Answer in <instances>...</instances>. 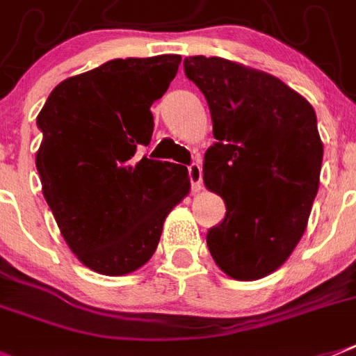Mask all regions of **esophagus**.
<instances>
[{"label": "esophagus", "mask_w": 356, "mask_h": 356, "mask_svg": "<svg viewBox=\"0 0 356 356\" xmlns=\"http://www.w3.org/2000/svg\"><path fill=\"white\" fill-rule=\"evenodd\" d=\"M187 171H189V180H191V189L193 193H198L202 189V167L198 163H191L187 167Z\"/></svg>", "instance_id": "1"}]
</instances>
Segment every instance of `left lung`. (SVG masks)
<instances>
[{"instance_id":"8db88e82","label":"left lung","mask_w":356,"mask_h":356,"mask_svg":"<svg viewBox=\"0 0 356 356\" xmlns=\"http://www.w3.org/2000/svg\"><path fill=\"white\" fill-rule=\"evenodd\" d=\"M184 70L213 120L205 187L227 209L207 248L225 275L258 280L286 262L307 225L324 154L315 108L275 76L224 58L189 56Z\"/></svg>"}]
</instances>
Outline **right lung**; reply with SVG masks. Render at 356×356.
I'll use <instances>...</instances> for the list:
<instances>
[{"label":"right lung","instance_id":"1","mask_svg":"<svg viewBox=\"0 0 356 356\" xmlns=\"http://www.w3.org/2000/svg\"><path fill=\"white\" fill-rule=\"evenodd\" d=\"M181 58L111 60L61 81L38 114L43 196L79 262L102 275L136 271L165 216L189 193L187 167L136 156L152 136L151 105Z\"/></svg>","mask_w":356,"mask_h":356}]
</instances>
